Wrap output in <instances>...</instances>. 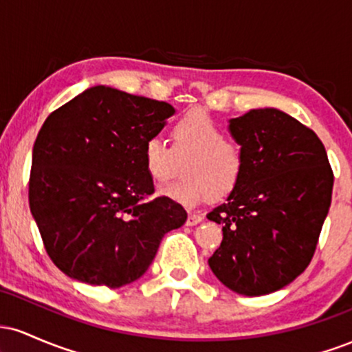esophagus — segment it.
<instances>
[{"mask_svg":"<svg viewBox=\"0 0 352 352\" xmlns=\"http://www.w3.org/2000/svg\"><path fill=\"white\" fill-rule=\"evenodd\" d=\"M201 220H204V217L199 215V213H188V217H187V225H188V227H193V225L200 223Z\"/></svg>","mask_w":352,"mask_h":352,"instance_id":"1","label":"esophagus"}]
</instances>
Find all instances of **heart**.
Instances as JSON below:
<instances>
[{
  "instance_id": "obj_1",
  "label": "heart",
  "mask_w": 352,
  "mask_h": 352,
  "mask_svg": "<svg viewBox=\"0 0 352 352\" xmlns=\"http://www.w3.org/2000/svg\"><path fill=\"white\" fill-rule=\"evenodd\" d=\"M172 137L173 147L160 135L147 137L142 145V164L153 185L172 180L185 160L184 179L160 190V195L197 207L212 197H227L238 187L245 170L243 152L225 139L208 114L192 111L180 117Z\"/></svg>"
}]
</instances>
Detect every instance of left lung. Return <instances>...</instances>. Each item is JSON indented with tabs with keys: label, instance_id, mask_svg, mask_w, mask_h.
Masks as SVG:
<instances>
[{
	"label": "left lung",
	"instance_id": "8db88e82",
	"mask_svg": "<svg viewBox=\"0 0 352 352\" xmlns=\"http://www.w3.org/2000/svg\"><path fill=\"white\" fill-rule=\"evenodd\" d=\"M245 170L227 201L208 213L223 240L208 265L227 288L261 296L308 268L328 217L333 170L311 129L274 107L228 120Z\"/></svg>",
	"mask_w": 352,
	"mask_h": 352
}]
</instances>
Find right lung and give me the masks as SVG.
Masks as SVG:
<instances>
[{"label":"right lung","instance_id":"right-lung-1","mask_svg":"<svg viewBox=\"0 0 352 352\" xmlns=\"http://www.w3.org/2000/svg\"><path fill=\"white\" fill-rule=\"evenodd\" d=\"M175 109L109 86L89 87L44 120L33 147L30 208L64 274L120 288L147 272L187 212L153 184L142 145Z\"/></svg>","mask_w":352,"mask_h":352}]
</instances>
